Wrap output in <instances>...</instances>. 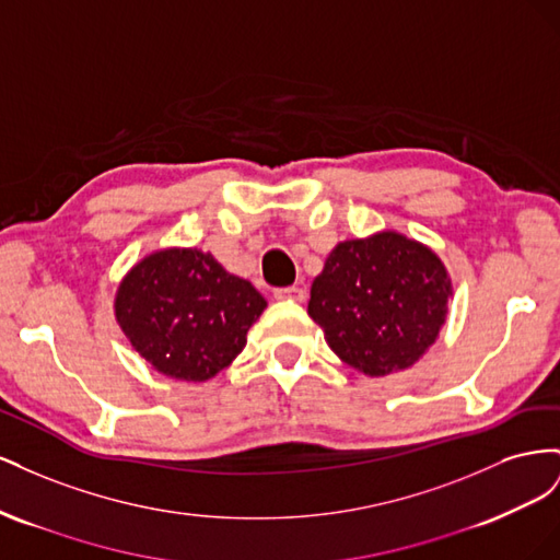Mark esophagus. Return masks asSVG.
I'll use <instances>...</instances> for the list:
<instances>
[{"instance_id":"34e87169","label":"esophagus","mask_w":560,"mask_h":560,"mask_svg":"<svg viewBox=\"0 0 560 560\" xmlns=\"http://www.w3.org/2000/svg\"><path fill=\"white\" fill-rule=\"evenodd\" d=\"M273 296L276 299H280V301H303L306 299V292L301 290V287H280V290H276L273 292Z\"/></svg>"}]
</instances>
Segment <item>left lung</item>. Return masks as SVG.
<instances>
[{"label":"left lung","mask_w":560,"mask_h":560,"mask_svg":"<svg viewBox=\"0 0 560 560\" xmlns=\"http://www.w3.org/2000/svg\"><path fill=\"white\" fill-rule=\"evenodd\" d=\"M451 296L448 270L430 247L381 231L331 249L313 280L308 315L348 366L387 376L436 341Z\"/></svg>","instance_id":"1"}]
</instances>
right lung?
Masks as SVG:
<instances>
[{"mask_svg": "<svg viewBox=\"0 0 560 560\" xmlns=\"http://www.w3.org/2000/svg\"><path fill=\"white\" fill-rule=\"evenodd\" d=\"M264 308L266 299L252 282L196 247L149 254L130 268L114 299L130 346L163 376L194 383L238 358Z\"/></svg>", "mask_w": 560, "mask_h": 560, "instance_id": "right-lung-1", "label": "right lung"}]
</instances>
